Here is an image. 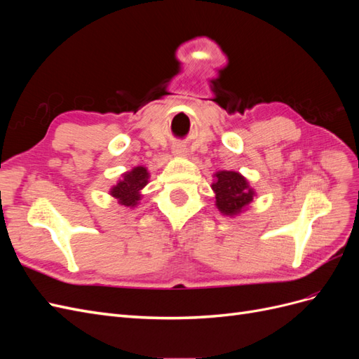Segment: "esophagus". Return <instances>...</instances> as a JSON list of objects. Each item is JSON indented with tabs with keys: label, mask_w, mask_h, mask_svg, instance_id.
Returning <instances> with one entry per match:
<instances>
[{
	"label": "esophagus",
	"mask_w": 359,
	"mask_h": 359,
	"mask_svg": "<svg viewBox=\"0 0 359 359\" xmlns=\"http://www.w3.org/2000/svg\"><path fill=\"white\" fill-rule=\"evenodd\" d=\"M173 153H175V156H184L186 154V151H184V148H181V147H177V148H173Z\"/></svg>",
	"instance_id": "obj_1"
}]
</instances>
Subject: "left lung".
<instances>
[{
    "instance_id": "left-lung-1",
    "label": "left lung",
    "mask_w": 359,
    "mask_h": 359,
    "mask_svg": "<svg viewBox=\"0 0 359 359\" xmlns=\"http://www.w3.org/2000/svg\"><path fill=\"white\" fill-rule=\"evenodd\" d=\"M212 190L215 193V205L222 214L236 215L253 201L255 191L250 189L247 180L241 173L233 170H220L215 173Z\"/></svg>"
}]
</instances>
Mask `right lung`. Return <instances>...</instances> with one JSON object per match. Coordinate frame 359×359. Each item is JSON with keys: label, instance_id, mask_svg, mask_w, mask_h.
<instances>
[{"label": "right lung", "instance_id": "right-lung-1", "mask_svg": "<svg viewBox=\"0 0 359 359\" xmlns=\"http://www.w3.org/2000/svg\"><path fill=\"white\" fill-rule=\"evenodd\" d=\"M148 170L144 166H137L124 173L123 180L111 189V194L124 206H135L140 201V190L148 182Z\"/></svg>", "mask_w": 359, "mask_h": 359}]
</instances>
